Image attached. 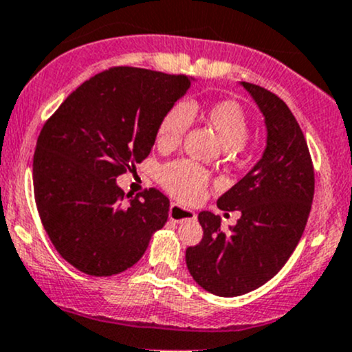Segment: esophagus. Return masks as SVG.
I'll return each instance as SVG.
<instances>
[{"instance_id": "esophagus-1", "label": "esophagus", "mask_w": 352, "mask_h": 352, "mask_svg": "<svg viewBox=\"0 0 352 352\" xmlns=\"http://www.w3.org/2000/svg\"><path fill=\"white\" fill-rule=\"evenodd\" d=\"M168 217L172 223H184V221H194L195 217H197V214L192 209H187V207H182L173 202V204L170 206Z\"/></svg>"}]
</instances>
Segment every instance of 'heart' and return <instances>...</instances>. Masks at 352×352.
I'll return each instance as SVG.
<instances>
[{"instance_id":"b5f03b06","label":"heart","mask_w":352,"mask_h":352,"mask_svg":"<svg viewBox=\"0 0 352 352\" xmlns=\"http://www.w3.org/2000/svg\"><path fill=\"white\" fill-rule=\"evenodd\" d=\"M201 113L206 123L216 131L217 138L226 148L238 151L246 142L250 123L244 109L234 101H219L201 109L197 104L179 102L168 109L157 131V145L162 150L175 148L182 142L184 135L190 126L194 114ZM162 184L173 197L184 202H194L204 194L209 175L202 166L192 162L180 160L164 166L160 173Z\"/></svg>"}]
</instances>
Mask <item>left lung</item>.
<instances>
[{
	"label": "left lung",
	"instance_id": "8db88e82",
	"mask_svg": "<svg viewBox=\"0 0 352 352\" xmlns=\"http://www.w3.org/2000/svg\"><path fill=\"white\" fill-rule=\"evenodd\" d=\"M265 118L266 145L253 168L217 201L241 217L229 232L221 217L199 214L202 241L187 248L192 278L209 294L238 297L265 285L300 241L314 199V166L297 120L278 96L239 82Z\"/></svg>",
	"mask_w": 352,
	"mask_h": 352
}]
</instances>
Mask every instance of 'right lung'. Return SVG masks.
Wrapping results in <instances>:
<instances>
[{"label":"right lung","mask_w":352,"mask_h":352,"mask_svg":"<svg viewBox=\"0 0 352 352\" xmlns=\"http://www.w3.org/2000/svg\"><path fill=\"white\" fill-rule=\"evenodd\" d=\"M194 79L114 67L80 84L45 123L33 157L40 219L67 263L92 276L131 268L168 219L157 188L124 195L116 179L150 155L160 121Z\"/></svg>","instance_id":"right-lung-1"}]
</instances>
